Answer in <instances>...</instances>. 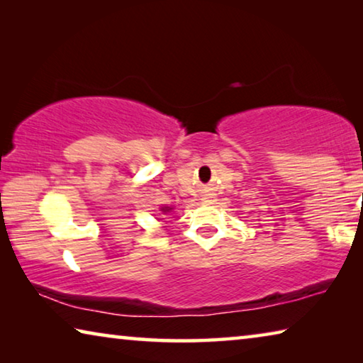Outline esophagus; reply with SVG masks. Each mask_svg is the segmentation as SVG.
<instances>
[{
  "label": "esophagus",
  "mask_w": 363,
  "mask_h": 363,
  "mask_svg": "<svg viewBox=\"0 0 363 363\" xmlns=\"http://www.w3.org/2000/svg\"><path fill=\"white\" fill-rule=\"evenodd\" d=\"M205 201H206V203H210V201H211V200H208V199H205Z\"/></svg>",
  "instance_id": "esophagus-1"
}]
</instances>
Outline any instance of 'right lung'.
<instances>
[{
    "mask_svg": "<svg viewBox=\"0 0 363 363\" xmlns=\"http://www.w3.org/2000/svg\"><path fill=\"white\" fill-rule=\"evenodd\" d=\"M171 210H173V208H169V206H164V208H162V211H163V213H169Z\"/></svg>",
    "mask_w": 363,
    "mask_h": 363,
    "instance_id": "1",
    "label": "right lung"
}]
</instances>
